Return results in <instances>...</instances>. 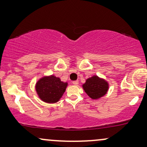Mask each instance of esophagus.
<instances>
[{"label":"esophagus","instance_id":"esophagus-1","mask_svg":"<svg viewBox=\"0 0 147 147\" xmlns=\"http://www.w3.org/2000/svg\"><path fill=\"white\" fill-rule=\"evenodd\" d=\"M72 84H73V85L77 86V85H78V84H79V81H77V80L73 81V82H72Z\"/></svg>","mask_w":147,"mask_h":147}]
</instances>
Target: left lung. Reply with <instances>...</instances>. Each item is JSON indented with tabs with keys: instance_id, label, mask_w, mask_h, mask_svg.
I'll return each instance as SVG.
<instances>
[{
	"instance_id": "8db88e82",
	"label": "left lung",
	"mask_w": 147,
	"mask_h": 147,
	"mask_svg": "<svg viewBox=\"0 0 147 147\" xmlns=\"http://www.w3.org/2000/svg\"><path fill=\"white\" fill-rule=\"evenodd\" d=\"M82 88L91 99H98L107 93L109 85L104 79L93 75L86 80Z\"/></svg>"
}]
</instances>
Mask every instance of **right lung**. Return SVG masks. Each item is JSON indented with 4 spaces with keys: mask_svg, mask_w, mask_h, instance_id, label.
<instances>
[{
    "mask_svg": "<svg viewBox=\"0 0 147 147\" xmlns=\"http://www.w3.org/2000/svg\"><path fill=\"white\" fill-rule=\"evenodd\" d=\"M68 83L61 81L55 75L44 76L35 85L36 93L43 102L54 104L59 101L65 91Z\"/></svg>",
    "mask_w": 147,
    "mask_h": 147,
    "instance_id": "1",
    "label": "right lung"
}]
</instances>
